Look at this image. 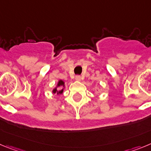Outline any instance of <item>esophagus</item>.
<instances>
[{
  "instance_id": "esophagus-1",
  "label": "esophagus",
  "mask_w": 151,
  "mask_h": 151,
  "mask_svg": "<svg viewBox=\"0 0 151 151\" xmlns=\"http://www.w3.org/2000/svg\"><path fill=\"white\" fill-rule=\"evenodd\" d=\"M75 80H76V81H81V80H82V77H81V76H80V75H77L75 77Z\"/></svg>"
}]
</instances>
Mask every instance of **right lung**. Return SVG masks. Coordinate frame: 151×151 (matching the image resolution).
Instances as JSON below:
<instances>
[{"mask_svg":"<svg viewBox=\"0 0 151 151\" xmlns=\"http://www.w3.org/2000/svg\"><path fill=\"white\" fill-rule=\"evenodd\" d=\"M58 87H60V90H58L57 89ZM62 87H63V88H62ZM64 87H65V82H64L63 81H61V80H59V81H58V82L57 86H56L55 88L53 90H52V93H57L58 95H60V94L63 93V91H64Z\"/></svg>","mask_w":151,"mask_h":151,"instance_id":"right-lung-1","label":"right lung"}]
</instances>
